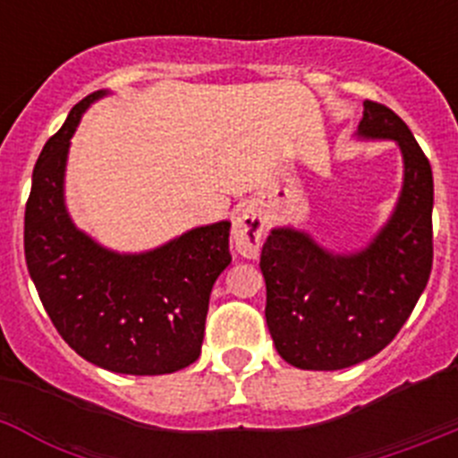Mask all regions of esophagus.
I'll list each match as a JSON object with an SVG mask.
<instances>
[{"label":"esophagus","mask_w":458,"mask_h":458,"mask_svg":"<svg viewBox=\"0 0 458 458\" xmlns=\"http://www.w3.org/2000/svg\"><path fill=\"white\" fill-rule=\"evenodd\" d=\"M266 233V216L259 204H248L233 217L232 238L238 252L248 259H257Z\"/></svg>","instance_id":"34e87169"}]
</instances>
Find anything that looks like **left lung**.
Listing matches in <instances>:
<instances>
[{
  "instance_id": "left-lung-1",
  "label": "left lung",
  "mask_w": 458,
  "mask_h": 458,
  "mask_svg": "<svg viewBox=\"0 0 458 458\" xmlns=\"http://www.w3.org/2000/svg\"><path fill=\"white\" fill-rule=\"evenodd\" d=\"M360 140H392L403 185L387 225L367 248L335 254L310 233L279 226L261 250L266 323L275 349L298 369L335 371L380 353L420 301L434 264V174L408 125L365 100Z\"/></svg>"
}]
</instances>
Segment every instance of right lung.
Masks as SVG:
<instances>
[{
  "instance_id": "right-lung-1",
  "label": "right lung",
  "mask_w": 458,
  "mask_h": 458,
  "mask_svg": "<svg viewBox=\"0 0 458 458\" xmlns=\"http://www.w3.org/2000/svg\"><path fill=\"white\" fill-rule=\"evenodd\" d=\"M103 96L80 100L36 160L24 259L47 317L75 353L114 374H172L201 353L210 289L232 264V222L197 226L140 254H119L80 232L64 201L68 147Z\"/></svg>"
}]
</instances>
